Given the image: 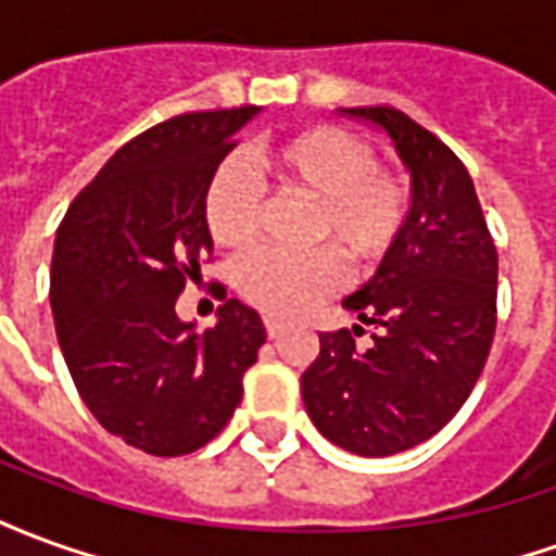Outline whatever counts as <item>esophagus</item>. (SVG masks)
I'll list each match as a JSON object with an SVG mask.
<instances>
[{
	"instance_id": "34e87169",
	"label": "esophagus",
	"mask_w": 556,
	"mask_h": 556,
	"mask_svg": "<svg viewBox=\"0 0 556 556\" xmlns=\"http://www.w3.org/2000/svg\"><path fill=\"white\" fill-rule=\"evenodd\" d=\"M282 330H286V327L279 325V321H274V318H265V333H267V339H277L279 333H282Z\"/></svg>"
}]
</instances>
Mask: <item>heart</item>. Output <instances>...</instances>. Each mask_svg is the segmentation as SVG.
Here are the masks:
<instances>
[{
  "label": "heart",
  "instance_id": "1",
  "mask_svg": "<svg viewBox=\"0 0 556 556\" xmlns=\"http://www.w3.org/2000/svg\"><path fill=\"white\" fill-rule=\"evenodd\" d=\"M282 199L313 202V253L258 250L238 265V289L262 313L294 318L325 301L342 282V262L366 274L396 250L410 214V184L375 163L372 148L349 130L303 127L258 154ZM265 187L238 160L219 163L205 190V223L219 247L241 250L262 235ZM331 250L327 251L326 247Z\"/></svg>",
  "mask_w": 556,
  "mask_h": 556
}]
</instances>
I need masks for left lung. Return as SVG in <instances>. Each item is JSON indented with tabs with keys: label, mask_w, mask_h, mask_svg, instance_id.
Listing matches in <instances>:
<instances>
[{
	"label": "left lung",
	"mask_w": 556,
	"mask_h": 556,
	"mask_svg": "<svg viewBox=\"0 0 556 556\" xmlns=\"http://www.w3.org/2000/svg\"><path fill=\"white\" fill-rule=\"evenodd\" d=\"M393 139L410 172V214L396 250L342 306L376 327L318 333L301 375L306 414L327 441L366 458L402 453L450 422L489 361L497 327V250L465 163L393 106L342 110Z\"/></svg>",
	"instance_id": "8db88e82"
}]
</instances>
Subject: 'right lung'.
Instances as JSON below:
<instances>
[{
    "mask_svg": "<svg viewBox=\"0 0 556 556\" xmlns=\"http://www.w3.org/2000/svg\"><path fill=\"white\" fill-rule=\"evenodd\" d=\"M258 106L184 113L115 151L55 231V337L86 408L148 455L214 441L243 396L265 327L217 286V325L195 333L175 315L214 241L205 190Z\"/></svg>",
    "mask_w": 556,
    "mask_h": 556,
    "instance_id": "1",
    "label": "right lung"
}]
</instances>
